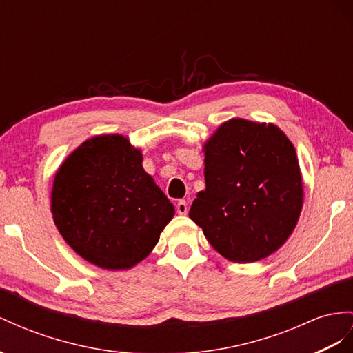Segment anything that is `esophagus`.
<instances>
[{
    "instance_id": "esophagus-1",
    "label": "esophagus",
    "mask_w": 353,
    "mask_h": 353,
    "mask_svg": "<svg viewBox=\"0 0 353 353\" xmlns=\"http://www.w3.org/2000/svg\"><path fill=\"white\" fill-rule=\"evenodd\" d=\"M176 210H177V213L179 214H188V204H186V201L185 200H180L179 203H177V205H176Z\"/></svg>"
}]
</instances>
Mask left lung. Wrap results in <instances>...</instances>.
Masks as SVG:
<instances>
[{
	"label": "left lung",
	"instance_id": "8db88e82",
	"mask_svg": "<svg viewBox=\"0 0 353 353\" xmlns=\"http://www.w3.org/2000/svg\"><path fill=\"white\" fill-rule=\"evenodd\" d=\"M205 189L189 218L232 263H256L296 227L304 189L294 144L274 123L234 117L204 143Z\"/></svg>",
	"mask_w": 353,
	"mask_h": 353
}]
</instances>
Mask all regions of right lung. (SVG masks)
Returning a JSON list of instances; mask_svg holds the SVG:
<instances>
[{
	"mask_svg": "<svg viewBox=\"0 0 353 353\" xmlns=\"http://www.w3.org/2000/svg\"><path fill=\"white\" fill-rule=\"evenodd\" d=\"M119 134L83 141L59 165L50 210L68 246L99 268L130 270L157 246L174 205Z\"/></svg>",
	"mask_w": 353,
	"mask_h": 353,
	"instance_id": "1",
	"label": "right lung"
}]
</instances>
